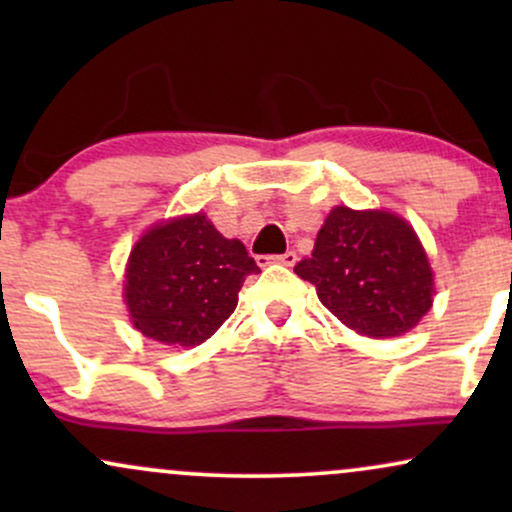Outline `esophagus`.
I'll use <instances>...</instances> for the list:
<instances>
[{
    "instance_id": "1",
    "label": "esophagus",
    "mask_w": 512,
    "mask_h": 512,
    "mask_svg": "<svg viewBox=\"0 0 512 512\" xmlns=\"http://www.w3.org/2000/svg\"><path fill=\"white\" fill-rule=\"evenodd\" d=\"M296 260H298V255L293 250L284 252V255H274V257H257V262H260V264L274 262V264H284V267H293V264H296Z\"/></svg>"
}]
</instances>
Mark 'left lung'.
I'll list each match as a JSON object with an SVG mask.
<instances>
[{"instance_id": "8db88e82", "label": "left lung", "mask_w": 512, "mask_h": 512, "mask_svg": "<svg viewBox=\"0 0 512 512\" xmlns=\"http://www.w3.org/2000/svg\"><path fill=\"white\" fill-rule=\"evenodd\" d=\"M322 305L366 337H397L431 308L433 272L414 228L390 211L332 209L293 267Z\"/></svg>"}]
</instances>
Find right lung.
I'll use <instances>...</instances> for the list:
<instances>
[{
    "label": "right lung",
    "instance_id": "obj_1",
    "mask_svg": "<svg viewBox=\"0 0 512 512\" xmlns=\"http://www.w3.org/2000/svg\"><path fill=\"white\" fill-rule=\"evenodd\" d=\"M240 240L195 214L154 226L134 245L125 301L134 327L161 344L195 346L236 310L245 276L257 274Z\"/></svg>",
    "mask_w": 512,
    "mask_h": 512
}]
</instances>
